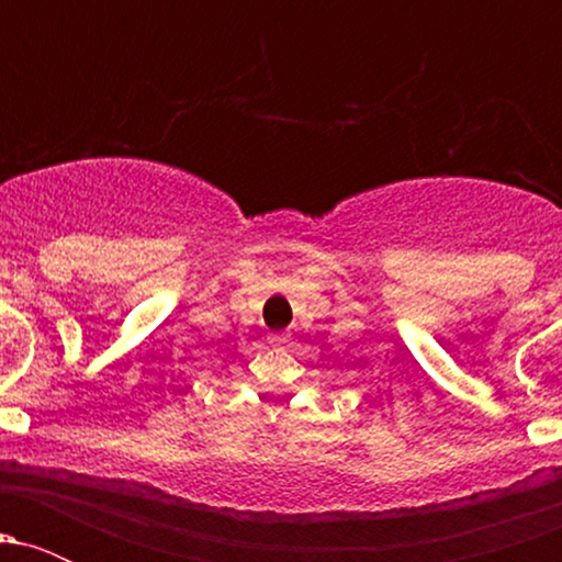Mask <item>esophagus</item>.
I'll return each instance as SVG.
<instances>
[{
    "mask_svg": "<svg viewBox=\"0 0 562 562\" xmlns=\"http://www.w3.org/2000/svg\"><path fill=\"white\" fill-rule=\"evenodd\" d=\"M269 344H272V346L290 344V333H272V335H269Z\"/></svg>",
    "mask_w": 562,
    "mask_h": 562,
    "instance_id": "obj_1",
    "label": "esophagus"
}]
</instances>
